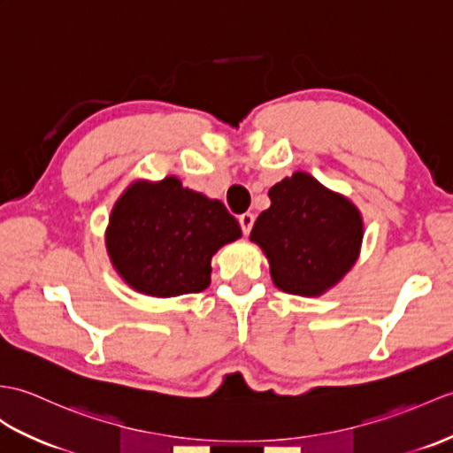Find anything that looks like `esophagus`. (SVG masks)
<instances>
[{"instance_id": "obj_1", "label": "esophagus", "mask_w": 453, "mask_h": 453, "mask_svg": "<svg viewBox=\"0 0 453 453\" xmlns=\"http://www.w3.org/2000/svg\"><path fill=\"white\" fill-rule=\"evenodd\" d=\"M239 224H241V229H243V234L249 235L250 229H252V224H255V216L252 214H241L239 216Z\"/></svg>"}]
</instances>
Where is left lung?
Returning <instances> with one entry per match:
<instances>
[{
    "label": "left lung",
    "mask_w": 453,
    "mask_h": 453,
    "mask_svg": "<svg viewBox=\"0 0 453 453\" xmlns=\"http://www.w3.org/2000/svg\"><path fill=\"white\" fill-rule=\"evenodd\" d=\"M268 196L270 208L257 218L250 241L268 258L272 281L291 296H324L361 255L359 208L307 172L281 179Z\"/></svg>",
    "instance_id": "1"
}]
</instances>
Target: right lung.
I'll use <instances>...</instances> for the list:
<instances>
[{
	"instance_id": "1",
	"label": "right lung",
	"mask_w": 453,
	"mask_h": 453,
	"mask_svg": "<svg viewBox=\"0 0 453 453\" xmlns=\"http://www.w3.org/2000/svg\"><path fill=\"white\" fill-rule=\"evenodd\" d=\"M239 237V222L218 198L165 175L136 179L125 188L111 208L106 249L131 289L167 299L206 289L212 257Z\"/></svg>"
}]
</instances>
